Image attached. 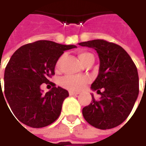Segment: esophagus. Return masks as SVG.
<instances>
[{
  "label": "esophagus",
  "mask_w": 146,
  "mask_h": 146,
  "mask_svg": "<svg viewBox=\"0 0 146 146\" xmlns=\"http://www.w3.org/2000/svg\"><path fill=\"white\" fill-rule=\"evenodd\" d=\"M69 95H70V96H76L79 95V93L78 92H75V91H71V90H70V91H69Z\"/></svg>",
  "instance_id": "1"
}]
</instances>
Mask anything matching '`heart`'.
Returning a JSON list of instances; mask_svg holds the SVG:
<instances>
[{
    "mask_svg": "<svg viewBox=\"0 0 146 146\" xmlns=\"http://www.w3.org/2000/svg\"><path fill=\"white\" fill-rule=\"evenodd\" d=\"M78 57L81 63H85L90 58H94L92 54L86 52V51H81L78 54ZM63 60V56L59 57L56 62V70H59L61 66V62ZM90 81V79L87 76H66L61 79L60 84L63 87L70 90H80L84 88Z\"/></svg>",
    "mask_w": 146,
    "mask_h": 146,
    "instance_id": "obj_1",
    "label": "heart"
}]
</instances>
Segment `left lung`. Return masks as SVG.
<instances>
[{
  "mask_svg": "<svg viewBox=\"0 0 146 146\" xmlns=\"http://www.w3.org/2000/svg\"><path fill=\"white\" fill-rule=\"evenodd\" d=\"M79 45L95 49L100 58L99 74L91 89L101 97L97 100L92 95L91 103L82 110L83 116L100 130L116 127L129 116L138 97L137 68L129 54L115 43L93 40Z\"/></svg>",
  "mask_w": 146,
  "mask_h": 146,
  "instance_id": "obj_1",
  "label": "left lung"
}]
</instances>
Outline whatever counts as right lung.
<instances>
[{
    "instance_id": "add662e5",
    "label": "right lung",
    "mask_w": 146,
    "mask_h": 146,
    "mask_svg": "<svg viewBox=\"0 0 146 146\" xmlns=\"http://www.w3.org/2000/svg\"><path fill=\"white\" fill-rule=\"evenodd\" d=\"M76 47L37 40L21 46L11 56L5 69L4 90L1 86L0 95L19 121L30 127L41 128L57 120L69 93L50 82L53 87L43 94L40 86L48 83L49 78L55 75L56 62L64 51Z\"/></svg>"
}]
</instances>
